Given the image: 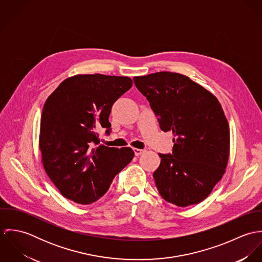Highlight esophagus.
Wrapping results in <instances>:
<instances>
[{"instance_id": "1", "label": "esophagus", "mask_w": 262, "mask_h": 262, "mask_svg": "<svg viewBox=\"0 0 262 262\" xmlns=\"http://www.w3.org/2000/svg\"><path fill=\"white\" fill-rule=\"evenodd\" d=\"M134 154H135V156H139V155H141L143 152H144V150L143 149H138V148H134Z\"/></svg>"}]
</instances>
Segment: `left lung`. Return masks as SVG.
I'll return each instance as SVG.
<instances>
[{"mask_svg":"<svg viewBox=\"0 0 262 262\" xmlns=\"http://www.w3.org/2000/svg\"><path fill=\"white\" fill-rule=\"evenodd\" d=\"M160 129L176 137L172 153H159L153 178L160 195L178 207L205 200L227 166L230 132L218 99L186 75L160 72L135 76Z\"/></svg>","mask_w":262,"mask_h":262,"instance_id":"obj_1","label":"left lung"}]
</instances>
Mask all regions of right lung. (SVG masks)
<instances>
[{"mask_svg": "<svg viewBox=\"0 0 262 262\" xmlns=\"http://www.w3.org/2000/svg\"><path fill=\"white\" fill-rule=\"evenodd\" d=\"M132 84L128 76L75 75L46 100L39 137L42 163L67 199L81 205L98 201L134 157L130 147L100 144L98 133L110 134L113 104Z\"/></svg>", "mask_w": 262, "mask_h": 262, "instance_id": "right-lung-1", "label": "right lung"}]
</instances>
